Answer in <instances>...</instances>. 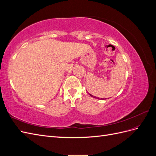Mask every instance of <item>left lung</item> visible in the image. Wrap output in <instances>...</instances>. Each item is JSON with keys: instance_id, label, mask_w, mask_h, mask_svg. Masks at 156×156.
Instances as JSON below:
<instances>
[{"instance_id": "obj_1", "label": "left lung", "mask_w": 156, "mask_h": 156, "mask_svg": "<svg viewBox=\"0 0 156 156\" xmlns=\"http://www.w3.org/2000/svg\"><path fill=\"white\" fill-rule=\"evenodd\" d=\"M90 96H91L92 97H93V98H97V99H99V98H97V97H96V96H92V95H91V94H90ZM101 100H103V99H102L101 98Z\"/></svg>"}]
</instances>
